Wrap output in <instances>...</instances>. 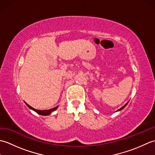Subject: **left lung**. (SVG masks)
Listing matches in <instances>:
<instances>
[{"mask_svg":"<svg viewBox=\"0 0 155 155\" xmlns=\"http://www.w3.org/2000/svg\"><path fill=\"white\" fill-rule=\"evenodd\" d=\"M127 104H128V103H126V104H125L124 105V106H123V107H121L120 108H119V109H118V110H121L122 109H123V108H124L125 107H126V106H127Z\"/></svg>","mask_w":155,"mask_h":155,"instance_id":"8db88e82","label":"left lung"}]
</instances>
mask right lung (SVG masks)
Wrapping results in <instances>:
<instances>
[{
	"label": "right lung",
	"mask_w": 155,
	"mask_h": 155,
	"mask_svg": "<svg viewBox=\"0 0 155 155\" xmlns=\"http://www.w3.org/2000/svg\"><path fill=\"white\" fill-rule=\"evenodd\" d=\"M26 103V104L27 105L28 107L29 108H31V109H32V110H35V111L36 112V113H38V114L43 115V116H45V115H48V114H50L51 113V112H52V111H53V110H56V109H57V107H54V108H51V109H49V110H37V109H35V108H32V107H31L30 105L28 104L27 103Z\"/></svg>",
	"instance_id": "obj_1"
}]
</instances>
